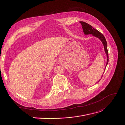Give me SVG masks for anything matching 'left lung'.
Instances as JSON below:
<instances>
[{
  "label": "left lung",
  "mask_w": 125,
  "mask_h": 125,
  "mask_svg": "<svg viewBox=\"0 0 125 125\" xmlns=\"http://www.w3.org/2000/svg\"><path fill=\"white\" fill-rule=\"evenodd\" d=\"M79 22L82 25L83 31L84 34L85 35L92 34L94 36H95V37L100 39V41L102 42V43L104 46V51H105V53L106 54V57H107V62H106V66H105V67H106L107 64H108V54L107 47V42H106V41L105 39V38L104 37V36H103V35L102 33H101L99 31H98V30L94 29L93 27L91 26L90 25H89V24H88L84 22H83V21H80ZM104 72H103V73H104ZM102 76H103V75H102ZM102 77V76L98 82H99L100 80L101 79Z\"/></svg>",
  "instance_id": "obj_1"
}]
</instances>
